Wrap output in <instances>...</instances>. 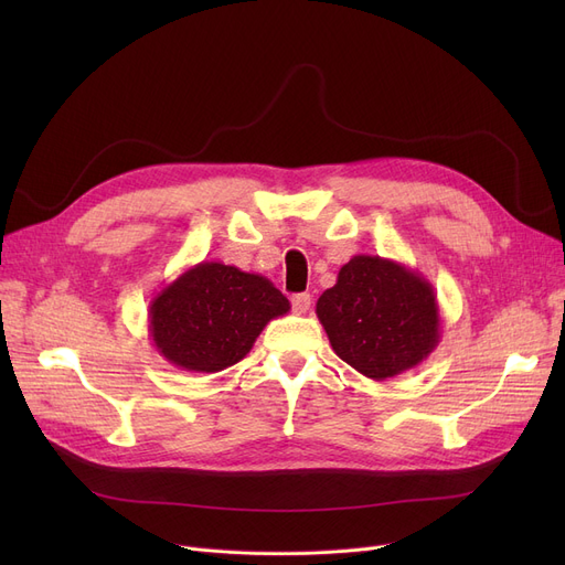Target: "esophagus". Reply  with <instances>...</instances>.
I'll return each instance as SVG.
<instances>
[{"label": "esophagus", "instance_id": "obj_1", "mask_svg": "<svg viewBox=\"0 0 565 565\" xmlns=\"http://www.w3.org/2000/svg\"><path fill=\"white\" fill-rule=\"evenodd\" d=\"M290 305H292V311L295 313H307L309 309H311V295L309 292H298V295H292L290 298Z\"/></svg>", "mask_w": 565, "mask_h": 565}]
</instances>
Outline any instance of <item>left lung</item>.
Wrapping results in <instances>:
<instances>
[{"instance_id": "left-lung-1", "label": "left lung", "mask_w": 565, "mask_h": 565, "mask_svg": "<svg viewBox=\"0 0 565 565\" xmlns=\"http://www.w3.org/2000/svg\"><path fill=\"white\" fill-rule=\"evenodd\" d=\"M332 350L371 380L419 366L441 337L433 284L405 263L352 256L316 302Z\"/></svg>"}]
</instances>
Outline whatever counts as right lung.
I'll return each instance as SVG.
<instances>
[{"label":"right lung","instance_id":"add662e5","mask_svg":"<svg viewBox=\"0 0 565 565\" xmlns=\"http://www.w3.org/2000/svg\"><path fill=\"white\" fill-rule=\"evenodd\" d=\"M290 302L270 279L220 260H201L148 305V332L162 358L183 371L217 373L241 362Z\"/></svg>","mask_w":565,"mask_h":565}]
</instances>
